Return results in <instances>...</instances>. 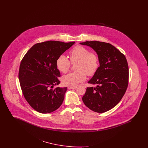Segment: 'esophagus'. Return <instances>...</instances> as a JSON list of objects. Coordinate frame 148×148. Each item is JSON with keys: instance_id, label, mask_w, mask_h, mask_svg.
I'll use <instances>...</instances> for the list:
<instances>
[{"instance_id": "1", "label": "esophagus", "mask_w": 148, "mask_h": 148, "mask_svg": "<svg viewBox=\"0 0 148 148\" xmlns=\"http://www.w3.org/2000/svg\"><path fill=\"white\" fill-rule=\"evenodd\" d=\"M77 88V87L75 86H70L68 87V88H69V89H75Z\"/></svg>"}]
</instances>
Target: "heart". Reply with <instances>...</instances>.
Returning a JSON list of instances; mask_svg holds the SVG:
<instances>
[{"mask_svg": "<svg viewBox=\"0 0 148 148\" xmlns=\"http://www.w3.org/2000/svg\"><path fill=\"white\" fill-rule=\"evenodd\" d=\"M70 60L63 54L58 56L56 61L57 69L63 73L69 71L71 63H76L77 71L71 72L62 77L64 84L68 86H75L85 80L86 75H93L98 69L99 58L98 55L90 52L87 48L77 45L69 52Z\"/></svg>", "mask_w": 148, "mask_h": 148, "instance_id": "b5f03b06", "label": "heart"}]
</instances>
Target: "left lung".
I'll return each instance as SVG.
<instances>
[{
    "label": "left lung",
    "instance_id": "8db88e82",
    "mask_svg": "<svg viewBox=\"0 0 148 148\" xmlns=\"http://www.w3.org/2000/svg\"><path fill=\"white\" fill-rule=\"evenodd\" d=\"M80 44L91 47L99 58L100 66L88 83L82 98L90 110L102 113L116 106L123 97L129 83V68L125 56L108 42L90 41Z\"/></svg>",
    "mask_w": 148,
    "mask_h": 148
}]
</instances>
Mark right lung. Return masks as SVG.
<instances>
[{
  "mask_svg": "<svg viewBox=\"0 0 148 148\" xmlns=\"http://www.w3.org/2000/svg\"><path fill=\"white\" fill-rule=\"evenodd\" d=\"M74 43L53 40L36 43L22 59L19 71L21 90L29 105L38 112L51 113L62 104L67 88L53 89L60 83L56 59Z\"/></svg>",
  "mask_w": 148,
  "mask_h": 148,
  "instance_id": "obj_1",
  "label": "right lung"
}]
</instances>
